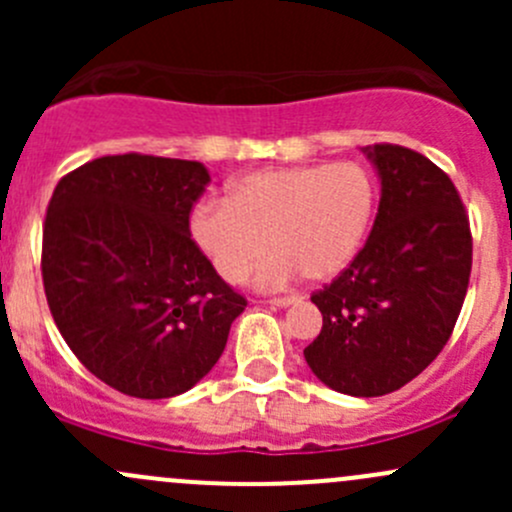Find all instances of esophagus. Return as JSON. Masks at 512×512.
Returning a JSON list of instances; mask_svg holds the SVG:
<instances>
[{"label": "esophagus", "instance_id": "34e87169", "mask_svg": "<svg viewBox=\"0 0 512 512\" xmlns=\"http://www.w3.org/2000/svg\"><path fill=\"white\" fill-rule=\"evenodd\" d=\"M272 307H292V304H297V297H275L270 299Z\"/></svg>", "mask_w": 512, "mask_h": 512}]
</instances>
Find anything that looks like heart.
Returning <instances> with one entry per match:
<instances>
[{"instance_id": "obj_1", "label": "heart", "mask_w": 512, "mask_h": 512, "mask_svg": "<svg viewBox=\"0 0 512 512\" xmlns=\"http://www.w3.org/2000/svg\"><path fill=\"white\" fill-rule=\"evenodd\" d=\"M376 208V183L364 165L304 163L260 168L227 183L225 203H205L190 218V237L225 282H242L265 252L260 289L307 275L334 280L361 250Z\"/></svg>"}]
</instances>
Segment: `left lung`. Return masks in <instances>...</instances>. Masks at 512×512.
Masks as SVG:
<instances>
[{
	"mask_svg": "<svg viewBox=\"0 0 512 512\" xmlns=\"http://www.w3.org/2000/svg\"><path fill=\"white\" fill-rule=\"evenodd\" d=\"M381 183L369 240L312 294L322 332L309 369L339 394L384 396L416 379L446 347L471 277V227L456 185L421 153L361 148Z\"/></svg>",
	"mask_w": 512,
	"mask_h": 512,
	"instance_id": "obj_1",
	"label": "left lung"
}]
</instances>
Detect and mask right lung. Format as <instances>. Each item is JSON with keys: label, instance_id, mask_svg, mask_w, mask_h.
Listing matches in <instances>:
<instances>
[{"label": "right lung", "instance_id": "1", "mask_svg": "<svg viewBox=\"0 0 512 512\" xmlns=\"http://www.w3.org/2000/svg\"><path fill=\"white\" fill-rule=\"evenodd\" d=\"M208 180L198 160L126 153L81 165L51 195L46 302L71 352L121 394L193 389L245 312L190 240V208Z\"/></svg>", "mask_w": 512, "mask_h": 512}]
</instances>
